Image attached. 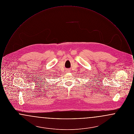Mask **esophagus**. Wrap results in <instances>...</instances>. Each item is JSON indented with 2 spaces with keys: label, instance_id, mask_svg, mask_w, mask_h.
Instances as JSON below:
<instances>
[{
  "label": "esophagus",
  "instance_id": "1",
  "mask_svg": "<svg viewBox=\"0 0 134 134\" xmlns=\"http://www.w3.org/2000/svg\"><path fill=\"white\" fill-rule=\"evenodd\" d=\"M67 71H68V72H70V70H69V69H68Z\"/></svg>",
  "mask_w": 134,
  "mask_h": 134
}]
</instances>
